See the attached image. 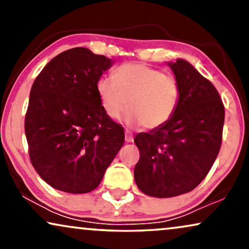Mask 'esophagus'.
I'll return each instance as SVG.
<instances>
[{
  "instance_id": "34e87169",
  "label": "esophagus",
  "mask_w": 249,
  "mask_h": 249,
  "mask_svg": "<svg viewBox=\"0 0 249 249\" xmlns=\"http://www.w3.org/2000/svg\"><path fill=\"white\" fill-rule=\"evenodd\" d=\"M125 142H134V136L129 130H125Z\"/></svg>"
}]
</instances>
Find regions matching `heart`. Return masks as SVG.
I'll list each match as a JSON object with an SVG mask.
<instances>
[{
	"mask_svg": "<svg viewBox=\"0 0 249 249\" xmlns=\"http://www.w3.org/2000/svg\"><path fill=\"white\" fill-rule=\"evenodd\" d=\"M96 91L107 117L118 119L128 104L127 121L146 129L164 125L176 113L180 101L176 77L139 62L118 67L113 79L101 77Z\"/></svg>",
	"mask_w": 249,
	"mask_h": 249,
	"instance_id": "obj_1",
	"label": "heart"
}]
</instances>
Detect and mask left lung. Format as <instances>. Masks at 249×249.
<instances>
[{"label": "left lung", "instance_id": "8db88e82", "mask_svg": "<svg viewBox=\"0 0 249 249\" xmlns=\"http://www.w3.org/2000/svg\"><path fill=\"white\" fill-rule=\"evenodd\" d=\"M168 64L180 85L176 113L162 127L135 137V181L159 198L189 193L203 181L220 152L224 124V105L214 85L185 60Z\"/></svg>", "mask_w": 249, "mask_h": 249}]
</instances>
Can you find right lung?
<instances>
[{
	"label": "right lung",
	"instance_id": "add662e5",
	"mask_svg": "<svg viewBox=\"0 0 249 249\" xmlns=\"http://www.w3.org/2000/svg\"><path fill=\"white\" fill-rule=\"evenodd\" d=\"M111 64L74 47L53 57L32 86L25 118L30 162L61 192L94 190L124 142V127L107 117L96 91Z\"/></svg>",
	"mask_w": 249,
	"mask_h": 249
}]
</instances>
